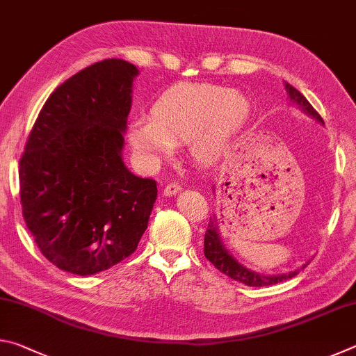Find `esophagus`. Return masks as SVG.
<instances>
[{"mask_svg": "<svg viewBox=\"0 0 356 356\" xmlns=\"http://www.w3.org/2000/svg\"><path fill=\"white\" fill-rule=\"evenodd\" d=\"M180 190H182V186H180L179 184H176V182H171V184H168V185L165 186L163 193H165V196H174V195H176V193H179Z\"/></svg>", "mask_w": 356, "mask_h": 356, "instance_id": "1", "label": "esophagus"}]
</instances>
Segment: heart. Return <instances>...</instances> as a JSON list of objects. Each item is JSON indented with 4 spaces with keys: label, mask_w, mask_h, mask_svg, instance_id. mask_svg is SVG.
Instances as JSON below:
<instances>
[{
    "label": "heart",
    "mask_w": 356,
    "mask_h": 356,
    "mask_svg": "<svg viewBox=\"0 0 356 356\" xmlns=\"http://www.w3.org/2000/svg\"><path fill=\"white\" fill-rule=\"evenodd\" d=\"M250 118L242 94L213 84H184L168 89L150 108V119L130 127L129 141L149 160L170 156L176 144L188 143L196 161L220 159Z\"/></svg>",
    "instance_id": "1"
}]
</instances>
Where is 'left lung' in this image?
I'll return each mask as SVG.
<instances>
[{
	"label": "left lung",
	"mask_w": 356,
	"mask_h": 356,
	"mask_svg": "<svg viewBox=\"0 0 356 356\" xmlns=\"http://www.w3.org/2000/svg\"><path fill=\"white\" fill-rule=\"evenodd\" d=\"M286 84V91L291 97L292 102L300 105L303 110L311 114L312 118L321 120L323 122V119L321 114H318L314 106H312L303 94L297 91L292 84L284 83ZM204 254L209 259L210 262L213 264V267L220 270L221 273H225L229 278L236 280L238 282H243L246 286H254V287H261V286H272V284H278L281 281H286L289 278H293L295 275H298L300 270H295V272L286 273V275H278V276H265V275H259L256 272H251V270L245 268L243 265H240L236 259H234L229 251L225 248V245L221 243L220 234H218V227H216V220L210 218L206 236H204ZM306 267V265H305Z\"/></svg>",
	"instance_id": "obj_1"
}]
</instances>
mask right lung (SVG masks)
Returning <instances> with one entry per match:
<instances>
[{
	"label": "right lung",
	"instance_id": "add662e5",
	"mask_svg": "<svg viewBox=\"0 0 356 356\" xmlns=\"http://www.w3.org/2000/svg\"><path fill=\"white\" fill-rule=\"evenodd\" d=\"M138 69L105 59L78 72L42 106L20 156V201L35 245L58 268L86 276L130 254L156 200L120 150Z\"/></svg>",
	"mask_w": 356,
	"mask_h": 356
}]
</instances>
